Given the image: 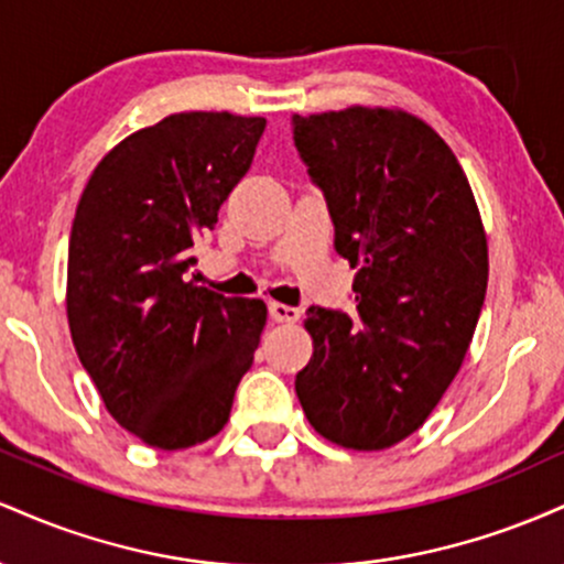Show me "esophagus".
Here are the masks:
<instances>
[{
  "mask_svg": "<svg viewBox=\"0 0 564 564\" xmlns=\"http://www.w3.org/2000/svg\"><path fill=\"white\" fill-rule=\"evenodd\" d=\"M268 310H270V318L275 323H296L302 315L296 307H291V304H281V302H270Z\"/></svg>",
  "mask_w": 564,
  "mask_h": 564,
  "instance_id": "34e87169",
  "label": "esophagus"
}]
</instances>
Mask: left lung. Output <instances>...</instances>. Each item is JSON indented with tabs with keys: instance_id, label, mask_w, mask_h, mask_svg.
Instances as JSON below:
<instances>
[{
	"instance_id": "obj_1",
	"label": "left lung",
	"mask_w": 564,
	"mask_h": 564,
	"mask_svg": "<svg viewBox=\"0 0 564 564\" xmlns=\"http://www.w3.org/2000/svg\"><path fill=\"white\" fill-rule=\"evenodd\" d=\"M336 254L358 268L355 307H310L315 349L296 373L304 416L336 445L413 435L464 364L488 289L480 212L456 156L416 116L347 108L294 116Z\"/></svg>"
}]
</instances>
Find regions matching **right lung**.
<instances>
[{
    "label": "right lung",
    "mask_w": 564,
    "mask_h": 564,
    "mask_svg": "<svg viewBox=\"0 0 564 564\" xmlns=\"http://www.w3.org/2000/svg\"><path fill=\"white\" fill-rule=\"evenodd\" d=\"M260 116L172 113L95 166L68 241V326L108 413L142 443L191 448L230 419L268 321L262 300L187 281L191 249L254 159Z\"/></svg>",
    "instance_id": "1"
}]
</instances>
